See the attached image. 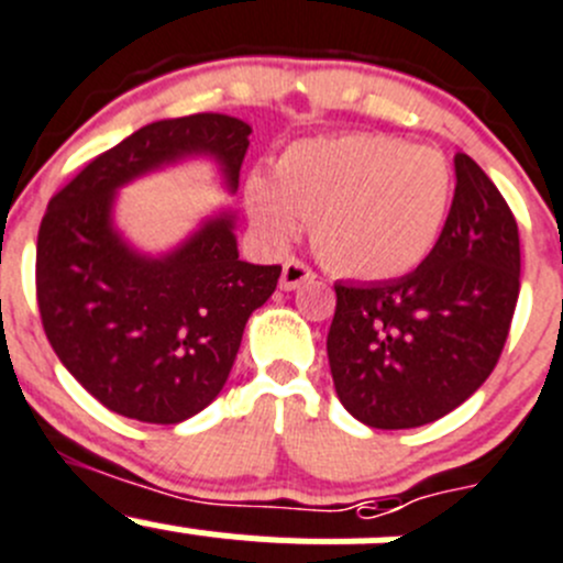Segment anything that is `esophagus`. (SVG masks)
I'll return each instance as SVG.
<instances>
[{
	"instance_id": "esophagus-1",
	"label": "esophagus",
	"mask_w": 563,
	"mask_h": 563,
	"mask_svg": "<svg viewBox=\"0 0 563 563\" xmlns=\"http://www.w3.org/2000/svg\"><path fill=\"white\" fill-rule=\"evenodd\" d=\"M313 272L308 269V266L302 264V261L297 258H288L286 264H283V275H280V288L283 291H294V288H299L302 283H310L313 280Z\"/></svg>"
}]
</instances>
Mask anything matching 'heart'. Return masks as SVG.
<instances>
[{
    "label": "heart",
    "instance_id": "obj_1",
    "mask_svg": "<svg viewBox=\"0 0 563 563\" xmlns=\"http://www.w3.org/2000/svg\"><path fill=\"white\" fill-rule=\"evenodd\" d=\"M261 236L286 247L310 220V242L330 269L390 280L438 247L454 200L443 154L379 134L313 136L288 145L275 181L253 173L244 187Z\"/></svg>",
    "mask_w": 563,
    "mask_h": 563
}]
</instances>
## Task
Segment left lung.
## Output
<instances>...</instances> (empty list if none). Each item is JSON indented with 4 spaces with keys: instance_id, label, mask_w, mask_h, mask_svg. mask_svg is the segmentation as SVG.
<instances>
[{
    "instance_id": "obj_1",
    "label": "left lung",
    "mask_w": 563,
    "mask_h": 563,
    "mask_svg": "<svg viewBox=\"0 0 563 563\" xmlns=\"http://www.w3.org/2000/svg\"><path fill=\"white\" fill-rule=\"evenodd\" d=\"M438 247L409 275L335 283L327 335L335 393L374 429L443 418L487 382L520 297V233L504 195L467 154Z\"/></svg>"
}]
</instances>
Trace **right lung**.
<instances>
[{
	"mask_svg": "<svg viewBox=\"0 0 563 563\" xmlns=\"http://www.w3.org/2000/svg\"><path fill=\"white\" fill-rule=\"evenodd\" d=\"M250 129L231 114L167 118L96 156L48 203L37 233V308L59 363L112 412L181 423L220 396L242 332L280 266L239 258L236 211L203 217L165 253L136 247L114 220L136 178L206 159L236 195Z\"/></svg>",
	"mask_w": 563,
	"mask_h": 563,
	"instance_id": "obj_1",
	"label": "right lung"
}]
</instances>
